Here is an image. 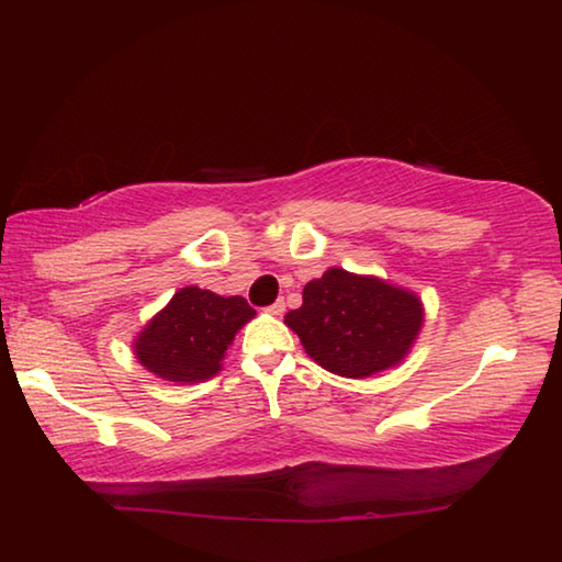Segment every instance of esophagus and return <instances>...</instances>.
<instances>
[{
    "label": "esophagus",
    "mask_w": 562,
    "mask_h": 562,
    "mask_svg": "<svg viewBox=\"0 0 562 562\" xmlns=\"http://www.w3.org/2000/svg\"><path fill=\"white\" fill-rule=\"evenodd\" d=\"M283 310H286V304H283V299H279V302H273L271 306H268V312L276 314V317H279V314H283Z\"/></svg>",
    "instance_id": "1"
}]
</instances>
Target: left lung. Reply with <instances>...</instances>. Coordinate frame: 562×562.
<instances>
[{
    "mask_svg": "<svg viewBox=\"0 0 562 562\" xmlns=\"http://www.w3.org/2000/svg\"><path fill=\"white\" fill-rule=\"evenodd\" d=\"M302 299L283 322L306 356L345 379H368L402 363L425 322L417 294L342 268L306 283Z\"/></svg>",
    "mask_w": 562,
    "mask_h": 562,
    "instance_id": "1",
    "label": "left lung"
}]
</instances>
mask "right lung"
<instances>
[{
    "label": "right lung",
    "instance_id": "add662e5",
    "mask_svg": "<svg viewBox=\"0 0 562 562\" xmlns=\"http://www.w3.org/2000/svg\"><path fill=\"white\" fill-rule=\"evenodd\" d=\"M256 310L243 296L187 286L153 317L135 340L140 366L173 383H202L222 368V358Z\"/></svg>",
    "mask_w": 562,
    "mask_h": 562
}]
</instances>
